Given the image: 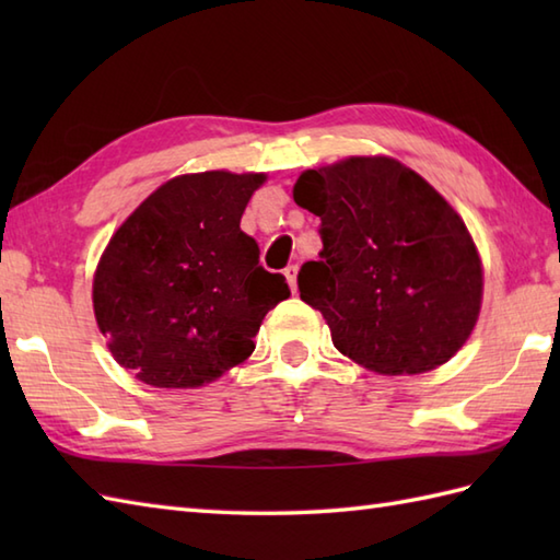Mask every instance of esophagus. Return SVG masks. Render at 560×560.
I'll return each mask as SVG.
<instances>
[{
    "label": "esophagus",
    "mask_w": 560,
    "mask_h": 560,
    "mask_svg": "<svg viewBox=\"0 0 560 560\" xmlns=\"http://www.w3.org/2000/svg\"><path fill=\"white\" fill-rule=\"evenodd\" d=\"M287 281H289V287H291V291H299V267L295 265H291L287 271Z\"/></svg>",
    "instance_id": "1"
}]
</instances>
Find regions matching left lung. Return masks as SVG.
Here are the masks:
<instances>
[{"mask_svg":"<svg viewBox=\"0 0 560 560\" xmlns=\"http://www.w3.org/2000/svg\"><path fill=\"white\" fill-rule=\"evenodd\" d=\"M295 205L323 221L319 261L299 273L339 353L380 375L447 363L481 313L483 265L455 207L392 156L303 171Z\"/></svg>","mask_w":560,"mask_h":560,"instance_id":"left-lung-1","label":"left lung"}]
</instances>
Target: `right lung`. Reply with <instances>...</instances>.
Returning <instances> with one entry per match:
<instances>
[{"mask_svg": "<svg viewBox=\"0 0 560 560\" xmlns=\"http://www.w3.org/2000/svg\"><path fill=\"white\" fill-rule=\"evenodd\" d=\"M265 173L171 177L129 213L93 273V315L141 383L195 389L245 363L261 319L287 301L241 219Z\"/></svg>", "mask_w": 560, "mask_h": 560, "instance_id": "obj_1", "label": "right lung"}]
</instances>
